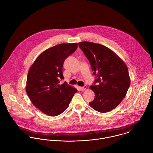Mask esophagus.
Wrapping results in <instances>:
<instances>
[{
  "mask_svg": "<svg viewBox=\"0 0 153 153\" xmlns=\"http://www.w3.org/2000/svg\"><path fill=\"white\" fill-rule=\"evenodd\" d=\"M80 90L82 91H85L86 89H87V86H84L83 87H80Z\"/></svg>",
  "mask_w": 153,
  "mask_h": 153,
  "instance_id": "obj_1",
  "label": "esophagus"
}]
</instances>
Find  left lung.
<instances>
[{
    "label": "left lung",
    "mask_w": 153,
    "mask_h": 153,
    "mask_svg": "<svg viewBox=\"0 0 153 153\" xmlns=\"http://www.w3.org/2000/svg\"><path fill=\"white\" fill-rule=\"evenodd\" d=\"M79 46L88 59L96 76L94 83L97 85L90 86L95 94L90 106L99 112L112 111L122 102L130 86L126 65L103 45L83 41L79 42Z\"/></svg>",
    "instance_id": "obj_1"
}]
</instances>
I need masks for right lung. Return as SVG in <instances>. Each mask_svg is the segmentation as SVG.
Masks as SVG:
<instances>
[{
    "instance_id": "add662e5",
    "label": "right lung",
    "mask_w": 153,
    "mask_h": 153,
    "mask_svg": "<svg viewBox=\"0 0 153 153\" xmlns=\"http://www.w3.org/2000/svg\"><path fill=\"white\" fill-rule=\"evenodd\" d=\"M77 43H63L42 52L28 71L26 92L32 104L45 114L56 117L62 113L77 92L64 79V60L77 49Z\"/></svg>"
}]
</instances>
